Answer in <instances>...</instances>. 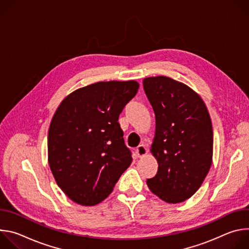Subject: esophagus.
Returning a JSON list of instances; mask_svg holds the SVG:
<instances>
[{"mask_svg": "<svg viewBox=\"0 0 249 249\" xmlns=\"http://www.w3.org/2000/svg\"><path fill=\"white\" fill-rule=\"evenodd\" d=\"M136 154L138 156V158H143L148 154V149L146 148L145 145H140L137 149H136Z\"/></svg>", "mask_w": 249, "mask_h": 249, "instance_id": "obj_1", "label": "esophagus"}]
</instances>
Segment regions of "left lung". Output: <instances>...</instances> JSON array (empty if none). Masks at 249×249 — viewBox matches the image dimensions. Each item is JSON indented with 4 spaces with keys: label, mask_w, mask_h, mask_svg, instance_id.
<instances>
[{
    "label": "left lung",
    "mask_w": 249,
    "mask_h": 249,
    "mask_svg": "<svg viewBox=\"0 0 249 249\" xmlns=\"http://www.w3.org/2000/svg\"><path fill=\"white\" fill-rule=\"evenodd\" d=\"M156 115L151 153L158 173L147 180L166 203H181L202 185L213 160V128L201 96L187 85L164 76L143 80Z\"/></svg>",
    "instance_id": "obj_1"
}]
</instances>
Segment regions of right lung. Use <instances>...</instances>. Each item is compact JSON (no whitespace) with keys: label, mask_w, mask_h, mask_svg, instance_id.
<instances>
[{"label":"right lung","mask_w":249,"mask_h":249,"mask_svg":"<svg viewBox=\"0 0 249 249\" xmlns=\"http://www.w3.org/2000/svg\"><path fill=\"white\" fill-rule=\"evenodd\" d=\"M138 89L136 81L98 82L71 92L58 106L48 130V162L75 203L99 204L130 166L118 118Z\"/></svg>","instance_id":"obj_1"}]
</instances>
